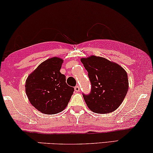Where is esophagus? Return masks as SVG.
<instances>
[{"instance_id":"34e87169","label":"esophagus","mask_w":153,"mask_h":153,"mask_svg":"<svg viewBox=\"0 0 153 153\" xmlns=\"http://www.w3.org/2000/svg\"><path fill=\"white\" fill-rule=\"evenodd\" d=\"M74 91L76 92H79L80 91V88H79V85H76V86L74 87Z\"/></svg>"}]
</instances>
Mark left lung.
Masks as SVG:
<instances>
[{"instance_id": "1", "label": "left lung", "mask_w": 153, "mask_h": 153, "mask_svg": "<svg viewBox=\"0 0 153 153\" xmlns=\"http://www.w3.org/2000/svg\"><path fill=\"white\" fill-rule=\"evenodd\" d=\"M88 72L91 91L83 94L88 107L96 114H108L117 109L128 91L127 74L122 67L100 56L82 58Z\"/></svg>"}]
</instances>
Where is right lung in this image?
I'll use <instances>...</instances> for the list:
<instances>
[{
  "label": "right lung",
  "instance_id": "obj_1",
  "mask_svg": "<svg viewBox=\"0 0 153 153\" xmlns=\"http://www.w3.org/2000/svg\"><path fill=\"white\" fill-rule=\"evenodd\" d=\"M63 60L47 59L39 65L26 81V93L30 104L46 114H56L66 108L74 89L66 83L60 72Z\"/></svg>",
  "mask_w": 153,
  "mask_h": 153
}]
</instances>
